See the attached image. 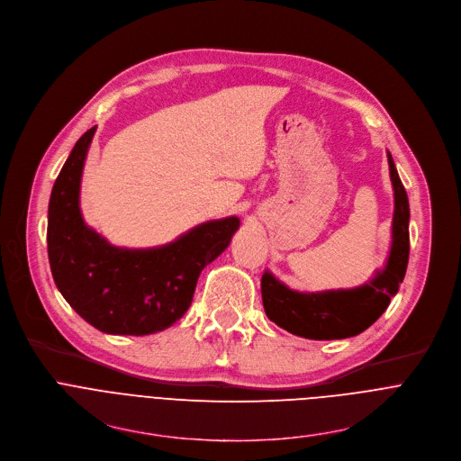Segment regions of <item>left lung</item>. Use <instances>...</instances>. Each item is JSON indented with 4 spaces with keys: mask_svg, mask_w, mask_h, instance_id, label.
Masks as SVG:
<instances>
[{
    "mask_svg": "<svg viewBox=\"0 0 461 461\" xmlns=\"http://www.w3.org/2000/svg\"><path fill=\"white\" fill-rule=\"evenodd\" d=\"M388 167L393 186V220L386 266L359 287L319 293L289 289L271 271H266L262 276L264 310L276 326L303 339L335 340L363 333L386 312L404 278L411 252V207L390 151Z\"/></svg>",
    "mask_w": 461,
    "mask_h": 461,
    "instance_id": "8db88e82",
    "label": "left lung"
}]
</instances>
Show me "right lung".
I'll return each instance as SVG.
<instances>
[{"mask_svg": "<svg viewBox=\"0 0 461 461\" xmlns=\"http://www.w3.org/2000/svg\"><path fill=\"white\" fill-rule=\"evenodd\" d=\"M96 126L71 149L49 199L50 273L71 308L112 335H149L170 328L192 303L197 278L229 247L236 216L204 221L172 243L124 249L84 223L80 181Z\"/></svg>", "mask_w": 461, "mask_h": 461, "instance_id": "obj_1", "label": "right lung"}]
</instances>
